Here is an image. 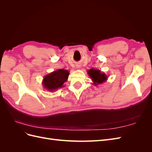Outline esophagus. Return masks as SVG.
<instances>
[{"label": "esophagus", "mask_w": 152, "mask_h": 152, "mask_svg": "<svg viewBox=\"0 0 152 152\" xmlns=\"http://www.w3.org/2000/svg\"><path fill=\"white\" fill-rule=\"evenodd\" d=\"M76 66H77V68H79L80 67V65H76Z\"/></svg>", "instance_id": "34e87169"}]
</instances>
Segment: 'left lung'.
<instances>
[{"label": "left lung", "instance_id": "left-lung-1", "mask_svg": "<svg viewBox=\"0 0 152 152\" xmlns=\"http://www.w3.org/2000/svg\"><path fill=\"white\" fill-rule=\"evenodd\" d=\"M87 72L94 86L103 84L108 79V77L104 73L102 72L97 69L91 68Z\"/></svg>", "mask_w": 152, "mask_h": 152}]
</instances>
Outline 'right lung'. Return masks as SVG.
Returning a JSON list of instances; mask_svg holds the SVG:
<instances>
[{
  "mask_svg": "<svg viewBox=\"0 0 152 152\" xmlns=\"http://www.w3.org/2000/svg\"><path fill=\"white\" fill-rule=\"evenodd\" d=\"M70 72L65 69L58 70L45 75L42 80V84L45 89L53 92L65 87L64 83L67 81Z\"/></svg>",
  "mask_w": 152,
  "mask_h": 152,
  "instance_id": "right-lung-1",
  "label": "right lung"
}]
</instances>
